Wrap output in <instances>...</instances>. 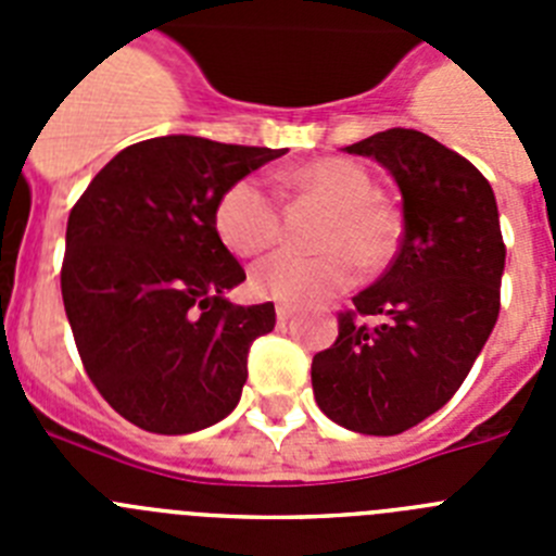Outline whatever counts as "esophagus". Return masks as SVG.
Instances as JSON below:
<instances>
[{
    "mask_svg": "<svg viewBox=\"0 0 556 556\" xmlns=\"http://www.w3.org/2000/svg\"><path fill=\"white\" fill-rule=\"evenodd\" d=\"M275 317H278V323H289L294 317V308L292 306H278V308H275Z\"/></svg>",
    "mask_w": 556,
    "mask_h": 556,
    "instance_id": "1",
    "label": "esophagus"
}]
</instances>
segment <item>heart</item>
Returning a JSON list of instances; mask_svg holds the SVG:
<instances>
[{"mask_svg": "<svg viewBox=\"0 0 556 556\" xmlns=\"http://www.w3.org/2000/svg\"><path fill=\"white\" fill-rule=\"evenodd\" d=\"M292 184L326 205L320 255L292 250L267 255L250 273V289L264 301L283 306H308L328 301L358 278V262L367 269L384 267L397 248V214L376 198L370 172L356 161L320 159L294 169ZM214 228L225 248L236 255H255L278 242L281 208L262 178H239L223 191L214 208Z\"/></svg>", "mask_w": 556, "mask_h": 556, "instance_id": "1", "label": "heart"}]
</instances>
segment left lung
I'll use <instances>...</instances> for the list:
<instances>
[{
	"instance_id": "obj_1",
	"label": "left lung",
	"mask_w": 556,
	"mask_h": 556,
	"mask_svg": "<svg viewBox=\"0 0 556 556\" xmlns=\"http://www.w3.org/2000/svg\"><path fill=\"white\" fill-rule=\"evenodd\" d=\"M376 159L404 200L395 262L339 314V337L312 362L323 415L392 437L443 409L498 320L507 248L488 178L420 130L392 127L345 147ZM356 313H381L367 329Z\"/></svg>"
}]
</instances>
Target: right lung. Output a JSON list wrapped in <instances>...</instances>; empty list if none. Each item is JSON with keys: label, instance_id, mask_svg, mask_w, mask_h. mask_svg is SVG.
I'll return each mask as SVG.
<instances>
[{"label": "right lung", "instance_id": "obj_1", "mask_svg": "<svg viewBox=\"0 0 556 556\" xmlns=\"http://www.w3.org/2000/svg\"><path fill=\"white\" fill-rule=\"evenodd\" d=\"M283 150L159 136L113 155L68 214L61 292L88 378L125 420L191 434L236 409L275 306H233L242 264L214 228L233 180Z\"/></svg>", "mask_w": 556, "mask_h": 556}]
</instances>
